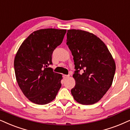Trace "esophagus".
I'll return each instance as SVG.
<instances>
[{
	"mask_svg": "<svg viewBox=\"0 0 130 130\" xmlns=\"http://www.w3.org/2000/svg\"><path fill=\"white\" fill-rule=\"evenodd\" d=\"M63 78L64 79H66L69 78L70 76H69V75H63Z\"/></svg>",
	"mask_w": 130,
	"mask_h": 130,
	"instance_id": "34e87169",
	"label": "esophagus"
}]
</instances>
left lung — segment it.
Returning <instances> with one entry per match:
<instances>
[{
	"instance_id": "8db88e82",
	"label": "left lung",
	"mask_w": 130,
	"mask_h": 130,
	"mask_svg": "<svg viewBox=\"0 0 130 130\" xmlns=\"http://www.w3.org/2000/svg\"><path fill=\"white\" fill-rule=\"evenodd\" d=\"M66 44L76 69V84L71 90L74 99L85 105L98 102L110 88L115 73V63L108 48L97 36L81 30H67Z\"/></svg>"
}]
</instances>
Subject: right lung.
<instances>
[{"instance_id":"1","label":"right lung","mask_w":130,"mask_h":130,"mask_svg":"<svg viewBox=\"0 0 130 130\" xmlns=\"http://www.w3.org/2000/svg\"><path fill=\"white\" fill-rule=\"evenodd\" d=\"M66 30L45 28L35 31L24 40L14 59L16 79L24 95L38 104L54 100L61 87V74L48 67L54 50L63 42Z\"/></svg>"}]
</instances>
